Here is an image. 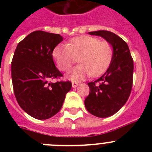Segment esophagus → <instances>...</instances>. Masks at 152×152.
Returning <instances> with one entry per match:
<instances>
[{"label": "esophagus", "mask_w": 152, "mask_h": 152, "mask_svg": "<svg viewBox=\"0 0 152 152\" xmlns=\"http://www.w3.org/2000/svg\"><path fill=\"white\" fill-rule=\"evenodd\" d=\"M72 88H76V87H77L79 84L77 82H72Z\"/></svg>", "instance_id": "esophagus-1"}]
</instances>
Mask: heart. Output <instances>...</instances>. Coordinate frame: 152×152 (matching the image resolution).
Listing matches in <instances>:
<instances>
[{"instance_id": "heart-1", "label": "heart", "mask_w": 152, "mask_h": 152, "mask_svg": "<svg viewBox=\"0 0 152 152\" xmlns=\"http://www.w3.org/2000/svg\"><path fill=\"white\" fill-rule=\"evenodd\" d=\"M113 54V48L108 42L89 36L75 37L68 44L57 45L52 51V57L61 72H68L78 58L80 64L68 75L75 81L91 75L96 77L104 73L110 64Z\"/></svg>"}]
</instances>
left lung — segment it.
Listing matches in <instances>:
<instances>
[{
  "label": "left lung",
  "instance_id": "1",
  "mask_svg": "<svg viewBox=\"0 0 152 152\" xmlns=\"http://www.w3.org/2000/svg\"><path fill=\"white\" fill-rule=\"evenodd\" d=\"M105 39L113 49L107 72L95 81L89 82L90 94L84 100L87 110L97 117L113 116L126 103L132 87L133 60L126 42L107 30L90 32Z\"/></svg>",
  "mask_w": 152,
  "mask_h": 152
}]
</instances>
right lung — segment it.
<instances>
[{
  "mask_svg": "<svg viewBox=\"0 0 152 152\" xmlns=\"http://www.w3.org/2000/svg\"><path fill=\"white\" fill-rule=\"evenodd\" d=\"M63 41L59 34L34 31L20 42L11 63L16 99L29 116L47 119L61 110L72 82H51L62 76L55 65L52 51Z\"/></svg>",
  "mask_w": 152,
  "mask_h": 152,
  "instance_id": "1",
  "label": "right lung"
}]
</instances>
